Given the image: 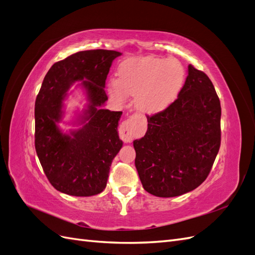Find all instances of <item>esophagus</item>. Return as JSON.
Here are the masks:
<instances>
[{"instance_id": "esophagus-1", "label": "esophagus", "mask_w": 255, "mask_h": 255, "mask_svg": "<svg viewBox=\"0 0 255 255\" xmlns=\"http://www.w3.org/2000/svg\"><path fill=\"white\" fill-rule=\"evenodd\" d=\"M119 134H120V138L125 142L132 141L133 137H134V130L132 128V120L128 119V120L122 122V125L120 126V128H119Z\"/></svg>"}]
</instances>
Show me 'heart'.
I'll list each match as a JSON object with an SVG mask.
<instances>
[{"label":"heart","mask_w":255,"mask_h":255,"mask_svg":"<svg viewBox=\"0 0 255 255\" xmlns=\"http://www.w3.org/2000/svg\"><path fill=\"white\" fill-rule=\"evenodd\" d=\"M117 80L107 85L110 97L123 103L135 97V109L144 115L164 112L179 97L185 81V70L179 60L152 56L128 58L118 68Z\"/></svg>","instance_id":"heart-1"}]
</instances>
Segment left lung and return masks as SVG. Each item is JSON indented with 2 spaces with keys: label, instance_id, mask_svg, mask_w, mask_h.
Returning <instances> with one entry per match:
<instances>
[{
  "label": "left lung",
  "instance_id": "1",
  "mask_svg": "<svg viewBox=\"0 0 255 255\" xmlns=\"http://www.w3.org/2000/svg\"><path fill=\"white\" fill-rule=\"evenodd\" d=\"M175 101L148 118L145 135L133 141L135 166L149 194L171 198L201 185L220 148L221 106L208 76L191 65Z\"/></svg>",
  "mask_w": 255,
  "mask_h": 255
}]
</instances>
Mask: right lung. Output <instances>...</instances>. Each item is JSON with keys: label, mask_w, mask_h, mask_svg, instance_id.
Listing matches in <instances>:
<instances>
[{"label": "right lung", "mask_w": 255, "mask_h": 255, "mask_svg": "<svg viewBox=\"0 0 255 255\" xmlns=\"http://www.w3.org/2000/svg\"><path fill=\"white\" fill-rule=\"evenodd\" d=\"M120 52L89 50L54 64L45 74L35 103V148L53 187L66 195L90 197L102 192L112 161L122 148L118 126L122 112L103 106L105 81ZM79 82L87 101L65 121L67 91ZM59 123L73 128L64 131Z\"/></svg>", "instance_id": "obj_1"}]
</instances>
